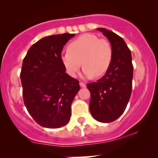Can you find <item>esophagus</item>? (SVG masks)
<instances>
[{
  "instance_id": "obj_1",
  "label": "esophagus",
  "mask_w": 158,
  "mask_h": 158,
  "mask_svg": "<svg viewBox=\"0 0 158 158\" xmlns=\"http://www.w3.org/2000/svg\"><path fill=\"white\" fill-rule=\"evenodd\" d=\"M79 84H80V86H81V87H82V88H85V87H86V84H85L84 83L80 82Z\"/></svg>"
}]
</instances>
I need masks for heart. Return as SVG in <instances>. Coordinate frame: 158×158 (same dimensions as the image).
Instances as JSON below:
<instances>
[{"instance_id":"obj_1","label":"heart","mask_w":158,"mask_h":158,"mask_svg":"<svg viewBox=\"0 0 158 158\" xmlns=\"http://www.w3.org/2000/svg\"><path fill=\"white\" fill-rule=\"evenodd\" d=\"M113 48L105 40L86 33L72 41L68 50L60 56L65 70L72 77H75L80 67L84 65L83 73L86 77L102 76L107 72L113 60Z\"/></svg>"}]
</instances>
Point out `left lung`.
Masks as SVG:
<instances>
[{
  "label": "left lung",
  "instance_id": "left-lung-1",
  "mask_svg": "<svg viewBox=\"0 0 158 158\" xmlns=\"http://www.w3.org/2000/svg\"><path fill=\"white\" fill-rule=\"evenodd\" d=\"M110 42L113 60L106 74L86 85L91 94L89 110L97 121L108 123L124 113L132 90L131 53L123 39L105 28H97Z\"/></svg>",
  "mask_w": 158,
  "mask_h": 158
}]
</instances>
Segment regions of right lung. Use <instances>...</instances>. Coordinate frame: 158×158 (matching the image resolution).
<instances>
[{"instance_id":"obj_1","label":"right lung","mask_w":158,"mask_h":158,"mask_svg":"<svg viewBox=\"0 0 158 158\" xmlns=\"http://www.w3.org/2000/svg\"><path fill=\"white\" fill-rule=\"evenodd\" d=\"M74 35L44 37L30 48L23 60L20 77L24 103L42 127L57 128L70 120L71 105L80 85L65 72L60 56L63 46Z\"/></svg>"}]
</instances>
